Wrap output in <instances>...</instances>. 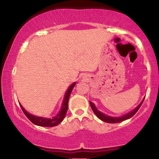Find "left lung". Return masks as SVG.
Here are the masks:
<instances>
[{
	"instance_id": "8db88e82",
	"label": "left lung",
	"mask_w": 159,
	"mask_h": 159,
	"mask_svg": "<svg viewBox=\"0 0 159 159\" xmlns=\"http://www.w3.org/2000/svg\"><path fill=\"white\" fill-rule=\"evenodd\" d=\"M143 100L144 99H143V101L140 102V105H138V106L135 109H134V110L131 111V112H129V114L124 115V116H120V117H111V116H107V115L104 114H102V113H101L100 111H98L97 110V108H96V106H95V105L93 103L90 102V104L91 108L93 109V111L95 114L97 116V117L98 118V119H100L101 120H102V121L106 122V123H120V122H123V121H124V120H128V119H129V118L132 117V116L136 114L137 111L139 110L140 106H141L142 103L143 102Z\"/></svg>"
}]
</instances>
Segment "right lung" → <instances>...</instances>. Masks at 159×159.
<instances>
[{"label":"right lung","mask_w":159,"mask_h":159,"mask_svg":"<svg viewBox=\"0 0 159 159\" xmlns=\"http://www.w3.org/2000/svg\"><path fill=\"white\" fill-rule=\"evenodd\" d=\"M75 84L76 83L75 82V83L72 84L69 87L68 90L66 91V93L65 94L64 99H63V104H62L61 110L60 111V112L58 113L57 115L54 116V117H53L52 119H47V118L40 117V116H34V115L29 114V113L27 112V111L25 110V108L20 105L21 110L23 111L24 114H25V116H26L33 123L35 124L36 125H39V126H44V127L56 126V125H57L58 124L61 123V122H62V120H63V118L65 117L66 114L67 110H68V102H69V96H70L72 89H73V87H75Z\"/></svg>","instance_id":"add662e5"}]
</instances>
